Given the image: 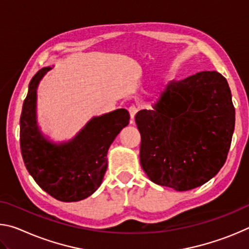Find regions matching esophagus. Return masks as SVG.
I'll use <instances>...</instances> for the list:
<instances>
[{
	"instance_id": "obj_1",
	"label": "esophagus",
	"mask_w": 249,
	"mask_h": 249,
	"mask_svg": "<svg viewBox=\"0 0 249 249\" xmlns=\"http://www.w3.org/2000/svg\"><path fill=\"white\" fill-rule=\"evenodd\" d=\"M128 112H129V115H130V119H132L134 121L135 119V115H136V113L138 112V108L136 107H134V105H132V107H129L128 108Z\"/></svg>"
}]
</instances>
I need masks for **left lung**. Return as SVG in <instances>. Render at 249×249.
I'll list each match as a JSON object with an SVG mask.
<instances>
[{"instance_id": "left-lung-1", "label": "left lung", "mask_w": 249, "mask_h": 249, "mask_svg": "<svg viewBox=\"0 0 249 249\" xmlns=\"http://www.w3.org/2000/svg\"><path fill=\"white\" fill-rule=\"evenodd\" d=\"M151 107L135 116L147 177L176 191L212 179L225 163L235 127L226 79L216 71H202L171 82Z\"/></svg>"}]
</instances>
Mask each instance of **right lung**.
<instances>
[{
	"label": "right lung",
	"instance_id": "obj_1",
	"mask_svg": "<svg viewBox=\"0 0 249 249\" xmlns=\"http://www.w3.org/2000/svg\"><path fill=\"white\" fill-rule=\"evenodd\" d=\"M53 67H45L28 86L20 115V149L25 166L36 183L54 199L77 202L98 190L107 168V150L129 123L125 108L93 116L66 142H53L37 123V89Z\"/></svg>",
	"mask_w": 249,
	"mask_h": 249
}]
</instances>
